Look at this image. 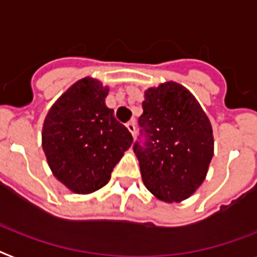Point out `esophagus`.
<instances>
[{"instance_id": "esophagus-1", "label": "esophagus", "mask_w": 257, "mask_h": 257, "mask_svg": "<svg viewBox=\"0 0 257 257\" xmlns=\"http://www.w3.org/2000/svg\"><path fill=\"white\" fill-rule=\"evenodd\" d=\"M126 128H128L129 132L132 133V136H135V133H136V122L135 121H129L128 124H126Z\"/></svg>"}]
</instances>
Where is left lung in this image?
Returning a JSON list of instances; mask_svg holds the SVG:
<instances>
[{
	"label": "left lung",
	"instance_id": "1",
	"mask_svg": "<svg viewBox=\"0 0 257 257\" xmlns=\"http://www.w3.org/2000/svg\"><path fill=\"white\" fill-rule=\"evenodd\" d=\"M139 124L146 144L133 146L142 182L165 202H182L202 184L214 154L210 120L188 88L169 81L145 90Z\"/></svg>",
	"mask_w": 257,
	"mask_h": 257
}]
</instances>
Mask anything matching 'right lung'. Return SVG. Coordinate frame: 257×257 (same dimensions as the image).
Wrapping results in <instances>:
<instances>
[{"mask_svg":"<svg viewBox=\"0 0 257 257\" xmlns=\"http://www.w3.org/2000/svg\"><path fill=\"white\" fill-rule=\"evenodd\" d=\"M108 91L99 79H79L52 104L43 124L42 146L52 174L78 195L104 187L133 142L105 105Z\"/></svg>","mask_w":257,"mask_h":257,"instance_id":"obj_1","label":"right lung"}]
</instances>
